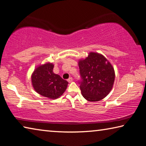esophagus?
<instances>
[{"label":"esophagus","instance_id":"obj_1","mask_svg":"<svg viewBox=\"0 0 146 146\" xmlns=\"http://www.w3.org/2000/svg\"><path fill=\"white\" fill-rule=\"evenodd\" d=\"M73 81V79H72V78H68V80H67V81L68 83H70V82H72V81Z\"/></svg>","mask_w":146,"mask_h":146}]
</instances>
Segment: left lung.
I'll list each match as a JSON object with an SVG mask.
<instances>
[{
	"label": "left lung",
	"instance_id": "left-lung-1",
	"mask_svg": "<svg viewBox=\"0 0 146 146\" xmlns=\"http://www.w3.org/2000/svg\"><path fill=\"white\" fill-rule=\"evenodd\" d=\"M80 84L83 98L88 101H98L111 91L115 80L113 66L107 59L98 53L90 52L79 61Z\"/></svg>",
	"mask_w": 146,
	"mask_h": 146
}]
</instances>
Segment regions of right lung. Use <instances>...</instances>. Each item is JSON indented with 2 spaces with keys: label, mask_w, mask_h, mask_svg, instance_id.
I'll use <instances>...</instances> for the list:
<instances>
[{
  "label": "right lung",
  "mask_w": 146,
  "mask_h": 146,
  "mask_svg": "<svg viewBox=\"0 0 146 146\" xmlns=\"http://www.w3.org/2000/svg\"><path fill=\"white\" fill-rule=\"evenodd\" d=\"M54 65L46 63L39 66L33 73L32 84L36 92L52 99L61 96L67 87L68 82L53 72Z\"/></svg>",
  "instance_id": "add662e5"
}]
</instances>
